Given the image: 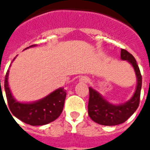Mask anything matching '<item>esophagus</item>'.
Segmentation results:
<instances>
[{"instance_id":"34e87169","label":"esophagus","mask_w":150,"mask_h":150,"mask_svg":"<svg viewBox=\"0 0 150 150\" xmlns=\"http://www.w3.org/2000/svg\"><path fill=\"white\" fill-rule=\"evenodd\" d=\"M79 81L82 83H87V82H89V79L88 77H86V76H82L80 78Z\"/></svg>"}]
</instances>
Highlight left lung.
<instances>
[{
	"label": "left lung",
	"instance_id": "8db88e82",
	"mask_svg": "<svg viewBox=\"0 0 150 150\" xmlns=\"http://www.w3.org/2000/svg\"><path fill=\"white\" fill-rule=\"evenodd\" d=\"M121 60L128 61L132 65L137 78L135 92L130 100L119 105L112 104L105 100L98 92L89 87V100L88 114L96 123L102 125H117L124 123L137 110L139 105L142 88V75L135 57L125 49L121 50Z\"/></svg>",
	"mask_w": 150,
	"mask_h": 150
}]
</instances>
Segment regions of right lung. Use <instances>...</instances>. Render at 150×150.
I'll list each match as a JSON object with an SVG mask.
<instances>
[{"instance_id": "1", "label": "right lung", "mask_w": 150, "mask_h": 150, "mask_svg": "<svg viewBox=\"0 0 150 150\" xmlns=\"http://www.w3.org/2000/svg\"><path fill=\"white\" fill-rule=\"evenodd\" d=\"M35 46L36 45H32L25 50ZM8 74L9 69L4 79V90L9 109L15 117L28 125L36 126L50 123L61 115L66 98V90L63 87L54 90L48 96L36 102L20 103L16 101L11 94L8 86Z\"/></svg>"}]
</instances>
